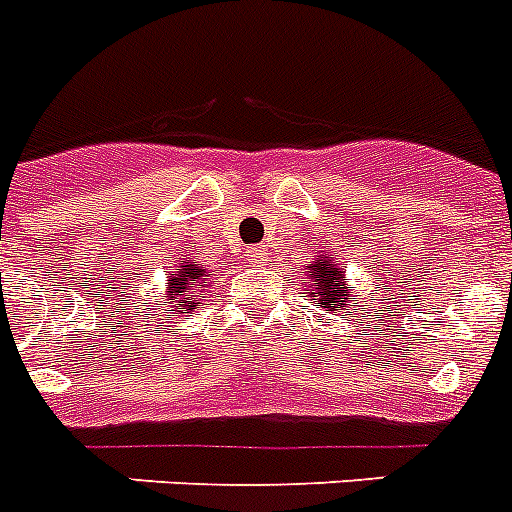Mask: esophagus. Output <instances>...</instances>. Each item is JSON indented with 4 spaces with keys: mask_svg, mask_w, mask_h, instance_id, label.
I'll list each match as a JSON object with an SVG mask.
<instances>
[{
    "mask_svg": "<svg viewBox=\"0 0 512 512\" xmlns=\"http://www.w3.org/2000/svg\"><path fill=\"white\" fill-rule=\"evenodd\" d=\"M265 255H268V252H265V247H250V250H247V257H250V262L252 265H260V262H265Z\"/></svg>",
    "mask_w": 512,
    "mask_h": 512,
    "instance_id": "34e87169",
    "label": "esophagus"
}]
</instances>
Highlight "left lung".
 <instances>
[{"label":"left lung","instance_id":"obj_1","mask_svg":"<svg viewBox=\"0 0 512 512\" xmlns=\"http://www.w3.org/2000/svg\"><path fill=\"white\" fill-rule=\"evenodd\" d=\"M309 304H317L324 311H342L353 306L355 288L345 275V265L337 255H327L324 250L314 252L309 265H304V283Z\"/></svg>","mask_w":512,"mask_h":512}]
</instances>
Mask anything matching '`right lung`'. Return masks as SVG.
I'll return each mask as SVG.
<instances>
[{"label":"right lung","mask_w":512,"mask_h":512,"mask_svg":"<svg viewBox=\"0 0 512 512\" xmlns=\"http://www.w3.org/2000/svg\"><path fill=\"white\" fill-rule=\"evenodd\" d=\"M213 270L203 268L193 257L182 255L175 260V268L167 270V288H164V306L170 314H193V309L206 301V288Z\"/></svg>","instance_id":"1"}]
</instances>
